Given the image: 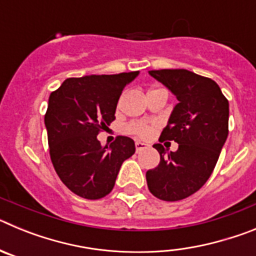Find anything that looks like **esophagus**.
Returning <instances> with one entry per match:
<instances>
[{
    "mask_svg": "<svg viewBox=\"0 0 256 256\" xmlns=\"http://www.w3.org/2000/svg\"><path fill=\"white\" fill-rule=\"evenodd\" d=\"M148 148V144H142V142H136V152H141L144 148Z\"/></svg>",
    "mask_w": 256,
    "mask_h": 256,
    "instance_id": "esophagus-1",
    "label": "esophagus"
}]
</instances>
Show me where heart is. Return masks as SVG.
<instances>
[{"mask_svg":"<svg viewBox=\"0 0 256 256\" xmlns=\"http://www.w3.org/2000/svg\"><path fill=\"white\" fill-rule=\"evenodd\" d=\"M126 130L130 133V134L136 136V137H138V138L146 140L148 138V137L154 133V130H155V124L144 120L132 122V123L126 124Z\"/></svg>","mask_w":256,"mask_h":256,"instance_id":"b5f03b06","label":"heart"}]
</instances>
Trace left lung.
Segmentation results:
<instances>
[{"mask_svg":"<svg viewBox=\"0 0 256 256\" xmlns=\"http://www.w3.org/2000/svg\"><path fill=\"white\" fill-rule=\"evenodd\" d=\"M148 73L176 94L178 104L162 130L160 144H154L160 162L146 172L148 187L160 200H183L204 186L216 168L228 136V100L212 79L190 70ZM164 140L177 142L178 150L166 154L161 144Z\"/></svg>","mask_w":256,"mask_h":256,"instance_id":"obj_1","label":"left lung"}]
</instances>
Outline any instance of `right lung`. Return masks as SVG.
I'll use <instances>...</instances> for the list:
<instances>
[{
  "mask_svg": "<svg viewBox=\"0 0 256 256\" xmlns=\"http://www.w3.org/2000/svg\"><path fill=\"white\" fill-rule=\"evenodd\" d=\"M138 72L68 78L51 92L44 114L50 156L56 173L76 195L98 200L114 188L122 164L134 154V141L118 136L102 148L97 134L115 119L122 91Z\"/></svg>",
  "mask_w": 256,
  "mask_h": 256,
  "instance_id": "obj_1",
  "label": "right lung"
}]
</instances>
